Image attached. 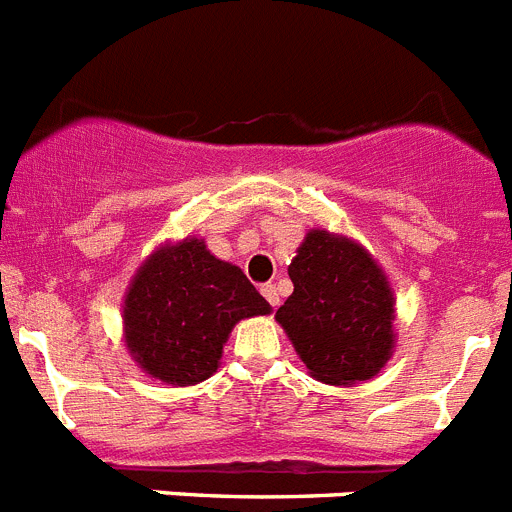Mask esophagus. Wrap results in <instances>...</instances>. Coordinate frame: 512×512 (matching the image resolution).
Wrapping results in <instances>:
<instances>
[{"label":"esophagus","mask_w":512,"mask_h":512,"mask_svg":"<svg viewBox=\"0 0 512 512\" xmlns=\"http://www.w3.org/2000/svg\"><path fill=\"white\" fill-rule=\"evenodd\" d=\"M261 295L266 297V302H269L271 307L279 305V292H277V287H274V284H264V287H261Z\"/></svg>","instance_id":"esophagus-1"}]
</instances>
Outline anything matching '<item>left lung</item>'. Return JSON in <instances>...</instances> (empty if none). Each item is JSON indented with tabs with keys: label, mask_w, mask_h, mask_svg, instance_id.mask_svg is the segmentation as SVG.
I'll return each instance as SVG.
<instances>
[{
	"label": "left lung",
	"mask_w": 512,
	"mask_h": 512,
	"mask_svg": "<svg viewBox=\"0 0 512 512\" xmlns=\"http://www.w3.org/2000/svg\"><path fill=\"white\" fill-rule=\"evenodd\" d=\"M289 279L295 292L277 320L307 372L343 387L379 374L395 348V295L372 253L346 235L310 230Z\"/></svg>",
	"instance_id": "obj_1"
}]
</instances>
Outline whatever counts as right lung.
<instances>
[{
  "label": "right lung",
  "mask_w": 512,
  "mask_h": 512,
  "mask_svg": "<svg viewBox=\"0 0 512 512\" xmlns=\"http://www.w3.org/2000/svg\"><path fill=\"white\" fill-rule=\"evenodd\" d=\"M269 312L238 266L215 259L200 238H184L156 248L130 282L125 343L143 372L187 387L215 374L238 320Z\"/></svg>",
  "instance_id": "obj_1"
}]
</instances>
